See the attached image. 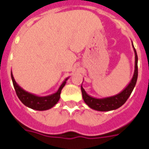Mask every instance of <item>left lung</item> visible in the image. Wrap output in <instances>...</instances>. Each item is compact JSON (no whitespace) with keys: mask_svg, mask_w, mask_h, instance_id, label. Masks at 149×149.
I'll return each mask as SVG.
<instances>
[{"mask_svg":"<svg viewBox=\"0 0 149 149\" xmlns=\"http://www.w3.org/2000/svg\"><path fill=\"white\" fill-rule=\"evenodd\" d=\"M132 46H133V44H132ZM133 49H134L135 53L134 74L132 78L131 81L129 82V84L120 93L116 94L115 96L104 97V98H95V97L89 96L85 92L83 87L81 86V92H82V97H83L84 101L89 108L94 110H97V111L107 112V111L117 109L118 108L122 106L126 102V100H128V97H130L132 92L134 88L138 77V57L134 46H133Z\"/></svg>","mask_w":149,"mask_h":149,"instance_id":"8db88e82","label":"left lung"}]
</instances>
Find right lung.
Here are the masks:
<instances>
[{
  "mask_svg": "<svg viewBox=\"0 0 149 149\" xmlns=\"http://www.w3.org/2000/svg\"><path fill=\"white\" fill-rule=\"evenodd\" d=\"M11 77L15 91H16V93L17 95L20 100L24 104L25 106L29 107L32 109L38 110V111H45V110L49 109L58 102V100H60V97H61V93L62 88L65 86V84H66V81L68 79V77H67L65 81H63V83L59 87L58 90L56 91L55 93L51 94L49 96H45V97H39V96L35 95V94L30 93L27 91L24 90L21 86H19V84L15 81L12 72Z\"/></svg>",
  "mask_w": 149,
  "mask_h": 149,
  "instance_id": "1",
  "label": "right lung"
}]
</instances>
